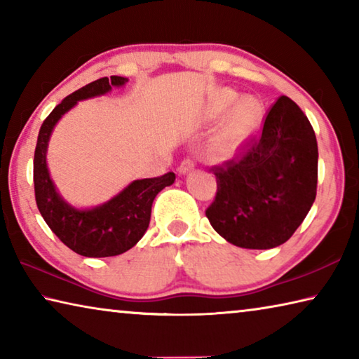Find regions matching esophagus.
<instances>
[{"label": "esophagus", "mask_w": 359, "mask_h": 359, "mask_svg": "<svg viewBox=\"0 0 359 359\" xmlns=\"http://www.w3.org/2000/svg\"><path fill=\"white\" fill-rule=\"evenodd\" d=\"M193 168H194V161L191 160V158H185V160L180 163L179 172H180V174H187V172H190Z\"/></svg>", "instance_id": "esophagus-1"}]
</instances>
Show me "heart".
<instances>
[{"label":"heart","instance_id":"obj_1","mask_svg":"<svg viewBox=\"0 0 359 359\" xmlns=\"http://www.w3.org/2000/svg\"><path fill=\"white\" fill-rule=\"evenodd\" d=\"M220 130L212 142V154L220 158H229L250 139L263 123L264 107L253 96L239 100L234 90L223 88L212 96L205 117L210 121L220 120Z\"/></svg>","mask_w":359,"mask_h":359}]
</instances>
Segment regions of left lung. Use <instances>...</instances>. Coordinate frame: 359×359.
<instances>
[{
	"instance_id": "1",
	"label": "left lung",
	"mask_w": 359,
	"mask_h": 359,
	"mask_svg": "<svg viewBox=\"0 0 359 359\" xmlns=\"http://www.w3.org/2000/svg\"><path fill=\"white\" fill-rule=\"evenodd\" d=\"M212 171L217 194L205 210L212 228L242 248L285 244L317 196L318 145L311 121L294 101L280 96L258 135Z\"/></svg>"
}]
</instances>
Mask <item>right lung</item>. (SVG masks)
Instances as JSON below:
<instances>
[{
	"mask_svg": "<svg viewBox=\"0 0 359 359\" xmlns=\"http://www.w3.org/2000/svg\"><path fill=\"white\" fill-rule=\"evenodd\" d=\"M126 77L111 76L85 85L60 102L44 120L33 160V180L36 204L42 218L57 238L82 257H117L135 247L149 228L151 204L163 188L174 184L175 174L168 172L154 179L135 180L117 196L92 209H76L60 196L47 169V145L53 126L77 101L95 98L112 87H121Z\"/></svg>",
	"mask_w": 359,
	"mask_h": 359,
	"instance_id": "1",
	"label": "right lung"
}]
</instances>
